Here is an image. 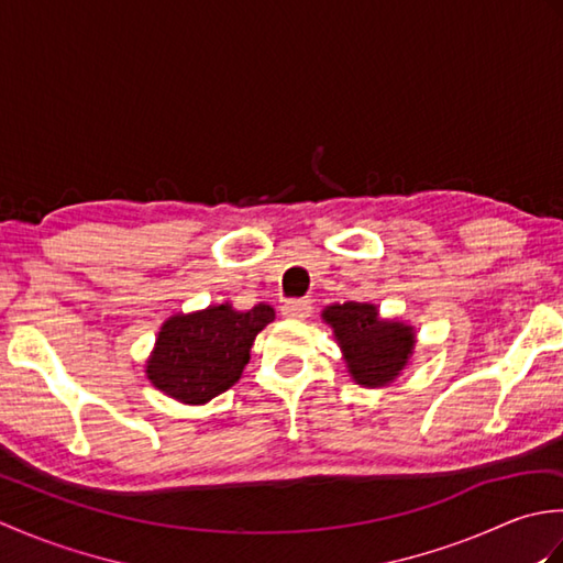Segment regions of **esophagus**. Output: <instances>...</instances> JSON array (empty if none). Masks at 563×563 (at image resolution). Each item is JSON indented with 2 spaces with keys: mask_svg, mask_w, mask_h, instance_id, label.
<instances>
[{
  "mask_svg": "<svg viewBox=\"0 0 563 563\" xmlns=\"http://www.w3.org/2000/svg\"><path fill=\"white\" fill-rule=\"evenodd\" d=\"M312 312V302L309 300H288L283 305V314L288 319H307Z\"/></svg>",
  "mask_w": 563,
  "mask_h": 563,
  "instance_id": "esophagus-1",
  "label": "esophagus"
}]
</instances>
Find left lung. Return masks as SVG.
<instances>
[{
	"label": "left lung",
	"mask_w": 563,
	"mask_h": 563,
	"mask_svg": "<svg viewBox=\"0 0 563 563\" xmlns=\"http://www.w3.org/2000/svg\"><path fill=\"white\" fill-rule=\"evenodd\" d=\"M324 319L345 353L357 385L382 387L397 377L413 351V331L399 321H382L365 302L327 307Z\"/></svg>",
	"instance_id": "1"
}]
</instances>
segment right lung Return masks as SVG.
<instances>
[{"label":"right lung","mask_w":563,"mask_h":563,"mask_svg":"<svg viewBox=\"0 0 563 563\" xmlns=\"http://www.w3.org/2000/svg\"><path fill=\"white\" fill-rule=\"evenodd\" d=\"M268 305L234 312L230 305L172 317L147 363L152 385L186 404H206L230 389L249 363L256 333L273 321Z\"/></svg>","instance_id":"1"}]
</instances>
